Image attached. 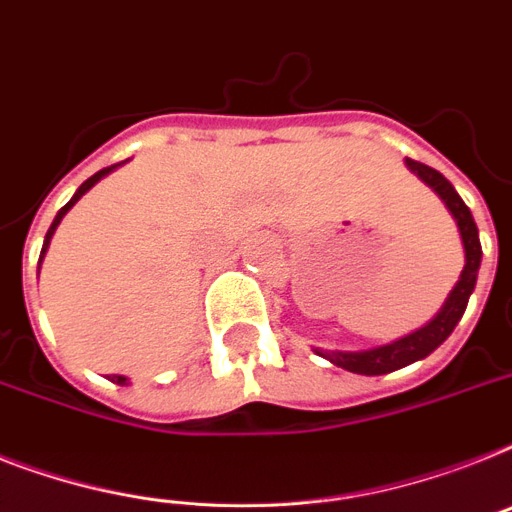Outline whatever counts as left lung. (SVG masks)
<instances>
[{
  "label": "left lung",
  "mask_w": 512,
  "mask_h": 512,
  "mask_svg": "<svg viewBox=\"0 0 512 512\" xmlns=\"http://www.w3.org/2000/svg\"><path fill=\"white\" fill-rule=\"evenodd\" d=\"M405 162H407V168L413 170L423 184H429L431 189L442 197V202L452 213L455 223H458L460 239H463V247H465V268L463 273H460V281L450 292L447 302H444V307L436 313L434 321H429L423 328L413 331V334L402 336V339H397V342L392 344H384V347H373V350H363V352L315 350L321 357H326V360H331L334 365L344 368V371L360 373V376H384V373L400 371V368H405V365L431 355V352H434L436 347H439V344H442L452 331H455L458 321L463 318L465 307H468V297H471L473 286H476V276H479V265H481L479 228H476V223H473V215L471 210H468V205L460 199L455 186H452L450 181L439 173V170L429 168V165H423V162L410 160V157H407Z\"/></svg>",
  "instance_id": "left-lung-1"
}]
</instances>
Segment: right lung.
Returning a JSON list of instances; mask_svg holds the SVG:
<instances>
[{"instance_id":"right-lung-1","label":"right lung","mask_w":512,"mask_h":512,"mask_svg":"<svg viewBox=\"0 0 512 512\" xmlns=\"http://www.w3.org/2000/svg\"><path fill=\"white\" fill-rule=\"evenodd\" d=\"M118 165H123V162H118ZM118 165H110V168H102V170H99V173H94V176H91V178H86V181H83V184H81V186H78V191H76V194H73V199H70L68 205L62 207L60 213H57V218H54V223H52V226H49V231H47V239H44V247H41V257H44V252H47L49 242H52V234H54V228L60 226V220H62V215L68 213L70 207L76 205L78 199H81V197H83V194H86V191H89V189H91V186L97 184L99 178H105V176H107V173H110V170H115V168H118ZM112 381H115V384H126L128 378H126V376H112Z\"/></svg>"}]
</instances>
